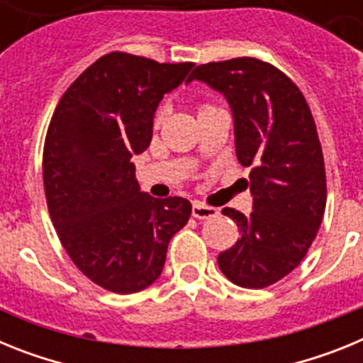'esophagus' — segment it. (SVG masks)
I'll return each mask as SVG.
<instances>
[{
    "mask_svg": "<svg viewBox=\"0 0 363 363\" xmlns=\"http://www.w3.org/2000/svg\"><path fill=\"white\" fill-rule=\"evenodd\" d=\"M220 214V211L209 207V205H203L201 201H194L192 203V216L196 220H211V218H216Z\"/></svg>",
    "mask_w": 363,
    "mask_h": 363,
    "instance_id": "obj_1",
    "label": "esophagus"
}]
</instances>
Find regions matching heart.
Returning <instances> with one entry per match:
<instances>
[{
  "label": "heart",
  "mask_w": 363,
  "mask_h": 363,
  "mask_svg": "<svg viewBox=\"0 0 363 363\" xmlns=\"http://www.w3.org/2000/svg\"><path fill=\"white\" fill-rule=\"evenodd\" d=\"M209 108H214V107H211V105H201L200 107V112H203V111H209ZM163 116H165V112L163 111H158L156 112V118H154V125H160L163 121Z\"/></svg>",
  "instance_id": "1"
}]
</instances>
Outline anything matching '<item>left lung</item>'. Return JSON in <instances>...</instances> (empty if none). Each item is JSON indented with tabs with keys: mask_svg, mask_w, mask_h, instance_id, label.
Masks as SVG:
<instances>
[{
	"mask_svg": "<svg viewBox=\"0 0 363 363\" xmlns=\"http://www.w3.org/2000/svg\"><path fill=\"white\" fill-rule=\"evenodd\" d=\"M192 79L225 96L238 162L252 167V213L221 211L236 221L240 240L220 252L218 265L233 284L264 289L300 265L325 213V165L313 114L291 78L256 57L198 65Z\"/></svg>",
	"mask_w": 363,
	"mask_h": 363,
	"instance_id": "8db88e82",
	"label": "left lung"
}]
</instances>
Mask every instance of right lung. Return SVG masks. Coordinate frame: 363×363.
I'll return each mask as SVG.
<instances>
[{
    "mask_svg": "<svg viewBox=\"0 0 363 363\" xmlns=\"http://www.w3.org/2000/svg\"><path fill=\"white\" fill-rule=\"evenodd\" d=\"M192 67L105 54L67 89L50 120L43 147L50 220L74 265L112 293L158 280L167 245L191 216L185 198L140 191L130 158L149 147L163 94Z\"/></svg>",
    "mask_w": 363,
    "mask_h": 363,
    "instance_id": "1",
    "label": "right lung"
}]
</instances>
